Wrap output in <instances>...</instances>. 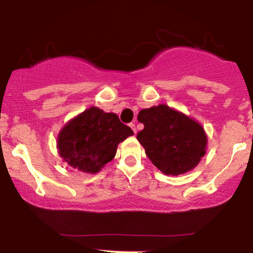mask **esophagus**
Returning a JSON list of instances; mask_svg holds the SVG:
<instances>
[{"label":"esophagus","instance_id":"obj_1","mask_svg":"<svg viewBox=\"0 0 253 253\" xmlns=\"http://www.w3.org/2000/svg\"><path fill=\"white\" fill-rule=\"evenodd\" d=\"M129 127H130V128H132L133 129V132H134V134H135V133H136V128H135V124H129Z\"/></svg>","mask_w":253,"mask_h":253}]
</instances>
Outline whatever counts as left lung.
<instances>
[{"label":"left lung","instance_id":"left-lung-1","mask_svg":"<svg viewBox=\"0 0 253 253\" xmlns=\"http://www.w3.org/2000/svg\"><path fill=\"white\" fill-rule=\"evenodd\" d=\"M144 129L136 134L146 156L165 175L177 176L193 170L206 155L207 134L196 120L158 104L139 112Z\"/></svg>","mask_w":253,"mask_h":253}]
</instances>
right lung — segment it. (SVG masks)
Returning <instances> with one entry per match:
<instances>
[{"label":"right lung","instance_id":"obj_1","mask_svg":"<svg viewBox=\"0 0 253 253\" xmlns=\"http://www.w3.org/2000/svg\"><path fill=\"white\" fill-rule=\"evenodd\" d=\"M130 135L133 130L117 114L90 107L60 129L57 149L72 169L97 173L117 155L118 145Z\"/></svg>","mask_w":253,"mask_h":253}]
</instances>
